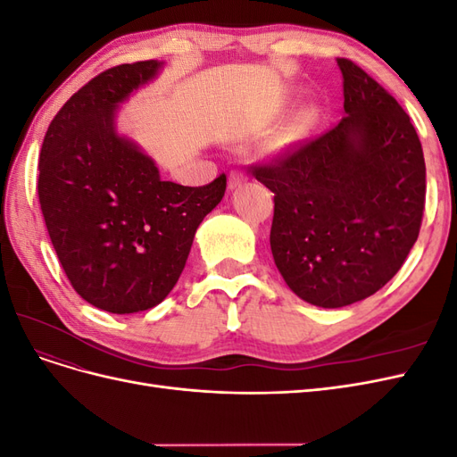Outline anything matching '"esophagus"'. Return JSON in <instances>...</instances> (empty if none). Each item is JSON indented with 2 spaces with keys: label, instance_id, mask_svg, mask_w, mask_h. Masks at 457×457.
I'll return each instance as SVG.
<instances>
[{
  "label": "esophagus",
  "instance_id": "34e87169",
  "mask_svg": "<svg viewBox=\"0 0 457 457\" xmlns=\"http://www.w3.org/2000/svg\"><path fill=\"white\" fill-rule=\"evenodd\" d=\"M244 183H245V177H244L242 173H238V171H232V173L228 175V188H230V190L242 187Z\"/></svg>",
  "mask_w": 457,
  "mask_h": 457
}]
</instances>
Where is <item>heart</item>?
<instances>
[{"label":"heart","instance_id":"b5f03b06","mask_svg":"<svg viewBox=\"0 0 457 457\" xmlns=\"http://www.w3.org/2000/svg\"><path fill=\"white\" fill-rule=\"evenodd\" d=\"M318 120H320V110L314 104L297 110V112L282 126L278 133V143L282 146H294L303 143L314 131Z\"/></svg>","mask_w":457,"mask_h":457}]
</instances>
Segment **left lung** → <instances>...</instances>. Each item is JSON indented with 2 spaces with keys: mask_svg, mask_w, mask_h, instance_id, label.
I'll list each match as a JSON object with an SVG mask.
<instances>
[{
  "mask_svg": "<svg viewBox=\"0 0 457 457\" xmlns=\"http://www.w3.org/2000/svg\"><path fill=\"white\" fill-rule=\"evenodd\" d=\"M345 116L318 139L253 168L274 192L270 252L292 292L339 309L381 289L416 244L425 160L410 116L347 59Z\"/></svg>",
  "mask_w": 457,
  "mask_h": 457,
  "instance_id": "left-lung-1",
  "label": "left lung"
}]
</instances>
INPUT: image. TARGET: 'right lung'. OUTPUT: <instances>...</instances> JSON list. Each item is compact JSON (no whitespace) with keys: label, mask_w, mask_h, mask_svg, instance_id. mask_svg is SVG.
<instances>
[{"label":"right lung","mask_w":457,"mask_h":457,"mask_svg":"<svg viewBox=\"0 0 457 457\" xmlns=\"http://www.w3.org/2000/svg\"><path fill=\"white\" fill-rule=\"evenodd\" d=\"M163 61L93 78L53 118L39 154L37 196L72 287L93 307L133 314L170 295L227 177L205 187L163 181L156 162L118 131V110L158 78Z\"/></svg>","instance_id":"right-lung-1"}]
</instances>
